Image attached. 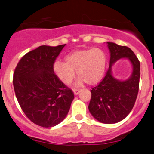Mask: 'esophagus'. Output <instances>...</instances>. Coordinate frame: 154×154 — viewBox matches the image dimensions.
<instances>
[{
  "mask_svg": "<svg viewBox=\"0 0 154 154\" xmlns=\"http://www.w3.org/2000/svg\"><path fill=\"white\" fill-rule=\"evenodd\" d=\"M79 91H80V89H74L73 90V93H74L75 95H78V93H79Z\"/></svg>",
  "mask_w": 154,
  "mask_h": 154,
  "instance_id": "34e87169",
  "label": "esophagus"
}]
</instances>
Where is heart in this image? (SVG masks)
Instances as JSON below:
<instances>
[{
    "instance_id": "b5f03b06",
    "label": "heart",
    "mask_w": 154,
    "mask_h": 154,
    "mask_svg": "<svg viewBox=\"0 0 154 154\" xmlns=\"http://www.w3.org/2000/svg\"><path fill=\"white\" fill-rule=\"evenodd\" d=\"M106 55L98 48L83 49L70 52L66 56L65 62L57 61L54 71L65 84L71 83L75 78V70L80 78L78 83L83 81L89 85L97 83L103 79L106 69Z\"/></svg>"
}]
</instances>
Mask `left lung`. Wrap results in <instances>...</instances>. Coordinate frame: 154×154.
<instances>
[{
	"instance_id": "8db88e82",
	"label": "left lung",
	"mask_w": 154,
	"mask_h": 154,
	"mask_svg": "<svg viewBox=\"0 0 154 154\" xmlns=\"http://www.w3.org/2000/svg\"><path fill=\"white\" fill-rule=\"evenodd\" d=\"M110 51L109 66L100 83L91 91L88 109L93 117L105 124H114L129 115L137 100L140 78V62L131 49L107 42ZM127 57L133 64L131 77L121 82L111 75V66L117 60Z\"/></svg>"
}]
</instances>
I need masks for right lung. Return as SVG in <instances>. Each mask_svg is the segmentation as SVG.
<instances>
[{"label":"right lung","mask_w":154,"mask_h":154,"mask_svg":"<svg viewBox=\"0 0 154 154\" xmlns=\"http://www.w3.org/2000/svg\"><path fill=\"white\" fill-rule=\"evenodd\" d=\"M66 45L40 46L24 55L13 74V86L21 109L29 120L51 127L63 120L74 94L54 71V63Z\"/></svg>","instance_id":"add662e5"}]
</instances>
